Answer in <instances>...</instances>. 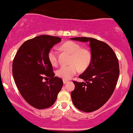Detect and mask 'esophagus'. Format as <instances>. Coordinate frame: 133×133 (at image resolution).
Returning a JSON list of instances; mask_svg holds the SVG:
<instances>
[{"label":"esophagus","mask_w":133,"mask_h":133,"mask_svg":"<svg viewBox=\"0 0 133 133\" xmlns=\"http://www.w3.org/2000/svg\"><path fill=\"white\" fill-rule=\"evenodd\" d=\"M68 81H66V80H63V83H64V84H67V83H68Z\"/></svg>","instance_id":"esophagus-1"}]
</instances>
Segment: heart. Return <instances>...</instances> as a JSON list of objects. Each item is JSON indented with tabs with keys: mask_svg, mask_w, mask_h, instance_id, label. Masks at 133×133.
I'll list each match as a JSON object with an SVG mask.
<instances>
[{
	"mask_svg": "<svg viewBox=\"0 0 133 133\" xmlns=\"http://www.w3.org/2000/svg\"><path fill=\"white\" fill-rule=\"evenodd\" d=\"M62 48L71 54V57L70 59L71 64L62 65L57 71V76L60 78L64 80L71 79L78 72L79 69L84 71L89 66L92 61V54L89 49L82 48L79 43L71 41L62 44ZM48 58L52 65L57 66L58 65L57 52L54 48L49 51Z\"/></svg>",
	"mask_w": 133,
	"mask_h": 133,
	"instance_id": "obj_1",
	"label": "heart"
}]
</instances>
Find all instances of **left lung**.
I'll return each mask as SVG.
<instances>
[{
  "label": "left lung",
  "mask_w": 133,
  "mask_h": 133,
  "mask_svg": "<svg viewBox=\"0 0 133 133\" xmlns=\"http://www.w3.org/2000/svg\"><path fill=\"white\" fill-rule=\"evenodd\" d=\"M71 39L89 43L92 61L79 76L85 82L73 81L75 89L71 98L77 109L92 112L101 108L114 92L119 74L118 59L111 48L103 41L87 37Z\"/></svg>",
  "instance_id": "left-lung-1"
}]
</instances>
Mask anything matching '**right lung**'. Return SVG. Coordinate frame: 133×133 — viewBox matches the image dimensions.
I'll use <instances>...</instances> for the list:
<instances>
[{
	"label": "right lung",
	"instance_id": "1",
	"mask_svg": "<svg viewBox=\"0 0 133 133\" xmlns=\"http://www.w3.org/2000/svg\"><path fill=\"white\" fill-rule=\"evenodd\" d=\"M61 38L41 35L28 39L19 48L12 64L15 84L23 98L37 109L52 106L61 90L63 81L55 77L48 54ZM47 77L49 81L44 82Z\"/></svg>",
	"mask_w": 133,
	"mask_h": 133
}]
</instances>
